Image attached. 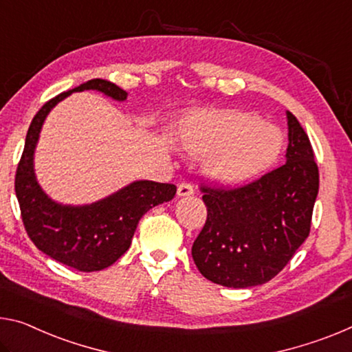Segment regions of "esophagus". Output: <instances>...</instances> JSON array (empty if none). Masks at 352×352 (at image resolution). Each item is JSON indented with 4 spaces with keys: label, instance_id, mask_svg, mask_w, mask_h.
<instances>
[{
    "label": "esophagus",
    "instance_id": "34e87169",
    "mask_svg": "<svg viewBox=\"0 0 352 352\" xmlns=\"http://www.w3.org/2000/svg\"><path fill=\"white\" fill-rule=\"evenodd\" d=\"M177 194H178V197L192 196V194H194V188H192V185H189V183H182V185H178Z\"/></svg>",
    "mask_w": 352,
    "mask_h": 352
}]
</instances>
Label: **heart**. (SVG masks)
Segmentation results:
<instances>
[{
	"mask_svg": "<svg viewBox=\"0 0 352 352\" xmlns=\"http://www.w3.org/2000/svg\"><path fill=\"white\" fill-rule=\"evenodd\" d=\"M183 152L208 156L205 172L224 185L260 175L278 158L283 136L276 125L244 111H205L189 117L178 138Z\"/></svg>",
	"mask_w": 352,
	"mask_h": 352,
	"instance_id": "1",
	"label": "heart"
}]
</instances>
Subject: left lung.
I'll use <instances>...</instances> for the list:
<instances>
[{
  "mask_svg": "<svg viewBox=\"0 0 352 352\" xmlns=\"http://www.w3.org/2000/svg\"><path fill=\"white\" fill-rule=\"evenodd\" d=\"M287 163L235 189L202 186L206 222L192 244L200 274L217 285L270 282L310 233L320 174L309 136L287 111Z\"/></svg>",
  "mask_w": 352,
  "mask_h": 352,
  "instance_id": "1",
  "label": "left lung"
}]
</instances>
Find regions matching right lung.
<instances>
[{"mask_svg": "<svg viewBox=\"0 0 352 352\" xmlns=\"http://www.w3.org/2000/svg\"><path fill=\"white\" fill-rule=\"evenodd\" d=\"M82 91H98L117 102H125L128 97L114 82L96 78L43 104L28 130L15 174V194L28 236L36 248L59 263L92 272L111 266L126 252L139 219L153 206L174 199L177 186L139 180L87 205H64L48 197L34 172V152L42 125L56 104L72 92Z\"/></svg>", "mask_w": 352, "mask_h": 352, "instance_id": "right-lung-1", "label": "right lung"}]
</instances>
